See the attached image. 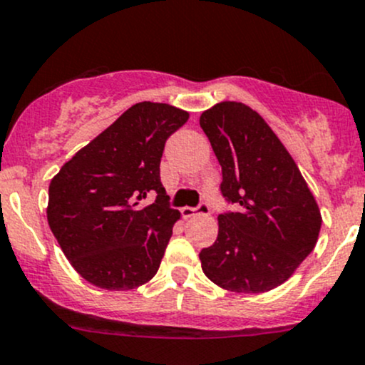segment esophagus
<instances>
[{
  "label": "esophagus",
  "instance_id": "1",
  "mask_svg": "<svg viewBox=\"0 0 365 365\" xmlns=\"http://www.w3.org/2000/svg\"><path fill=\"white\" fill-rule=\"evenodd\" d=\"M197 213H201V215L210 213V206H207V202H201L197 207H189V206L182 207V215L185 216V218H190V216H194Z\"/></svg>",
  "mask_w": 365,
  "mask_h": 365
}]
</instances>
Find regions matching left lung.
Masks as SVG:
<instances>
[{"label":"left lung","mask_w":365,"mask_h":365,"mask_svg":"<svg viewBox=\"0 0 365 365\" xmlns=\"http://www.w3.org/2000/svg\"><path fill=\"white\" fill-rule=\"evenodd\" d=\"M199 124L222 166L223 197L241 206L218 216V237L199 253L202 272L223 289L267 293L314 251L317 201L277 135L246 103H216Z\"/></svg>","instance_id":"obj_1"}]
</instances>
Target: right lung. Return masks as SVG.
Wrapping results in <instances>:
<instances>
[{"label":"right lung","mask_w":365,"mask_h":365,"mask_svg":"<svg viewBox=\"0 0 365 365\" xmlns=\"http://www.w3.org/2000/svg\"><path fill=\"white\" fill-rule=\"evenodd\" d=\"M189 112L140 102L72 155L48 189V225L74 270L93 286L130 291L158 272L180 211L159 176L164 143ZM158 194L141 206L147 195Z\"/></svg>","instance_id":"add662e5"}]
</instances>
